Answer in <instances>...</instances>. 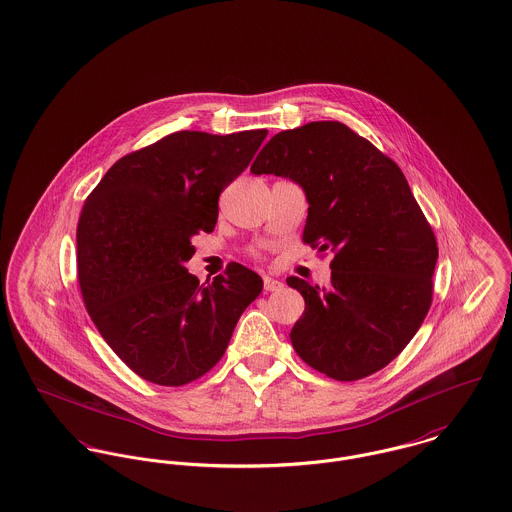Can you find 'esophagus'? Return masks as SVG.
Returning a JSON list of instances; mask_svg holds the SVG:
<instances>
[{
    "mask_svg": "<svg viewBox=\"0 0 512 512\" xmlns=\"http://www.w3.org/2000/svg\"><path fill=\"white\" fill-rule=\"evenodd\" d=\"M263 286H265V290L267 292H277V290H281L284 284L283 281H279V279H273V277H263Z\"/></svg>",
    "mask_w": 512,
    "mask_h": 512,
    "instance_id": "34e87169",
    "label": "esophagus"
}]
</instances>
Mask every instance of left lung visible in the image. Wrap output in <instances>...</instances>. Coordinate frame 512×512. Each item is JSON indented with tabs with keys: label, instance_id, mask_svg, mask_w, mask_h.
Returning a JSON list of instances; mask_svg holds the SVG:
<instances>
[{
	"label": "left lung",
	"instance_id": "obj_1",
	"mask_svg": "<svg viewBox=\"0 0 512 512\" xmlns=\"http://www.w3.org/2000/svg\"><path fill=\"white\" fill-rule=\"evenodd\" d=\"M251 172L298 182L310 204L302 241L334 253L330 288L286 279L306 304L290 332L294 351L336 381L389 365L430 310L438 261L397 163L340 121H312L277 133Z\"/></svg>",
	"mask_w": 512,
	"mask_h": 512
}]
</instances>
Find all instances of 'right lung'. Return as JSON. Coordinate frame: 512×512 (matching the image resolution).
<instances>
[{
    "instance_id": "obj_1",
    "label": "right lung",
    "mask_w": 512,
    "mask_h": 512,
    "mask_svg": "<svg viewBox=\"0 0 512 512\" xmlns=\"http://www.w3.org/2000/svg\"><path fill=\"white\" fill-rule=\"evenodd\" d=\"M267 129L176 131L121 157L84 202L76 229L86 310L141 379L182 387L226 353L243 310L261 294L251 269L200 284L184 267L192 237L214 231L222 190L247 169Z\"/></svg>"
}]
</instances>
